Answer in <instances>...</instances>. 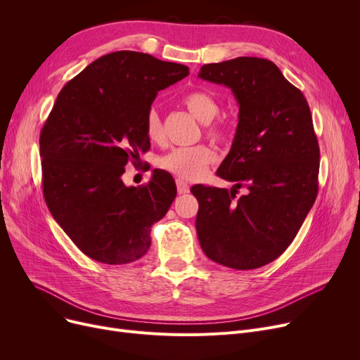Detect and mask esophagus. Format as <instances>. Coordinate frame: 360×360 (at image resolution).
Instances as JSON below:
<instances>
[{
	"instance_id": "1",
	"label": "esophagus",
	"mask_w": 360,
	"mask_h": 360,
	"mask_svg": "<svg viewBox=\"0 0 360 360\" xmlns=\"http://www.w3.org/2000/svg\"><path fill=\"white\" fill-rule=\"evenodd\" d=\"M176 188H178V194H186L188 191H190V185L179 178L176 179Z\"/></svg>"
}]
</instances>
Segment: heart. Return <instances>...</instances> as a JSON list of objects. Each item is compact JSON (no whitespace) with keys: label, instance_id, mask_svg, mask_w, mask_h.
Here are the masks:
<instances>
[{"label":"heart","instance_id":"b5f03b06","mask_svg":"<svg viewBox=\"0 0 360 360\" xmlns=\"http://www.w3.org/2000/svg\"><path fill=\"white\" fill-rule=\"evenodd\" d=\"M182 103L193 115L204 122L205 134L213 140H223L228 134L223 121L214 120L220 110V105L212 93L204 90H193L182 98ZM146 136L150 141L163 140V124L159 112L150 109L146 117ZM216 160V151L207 144L188 147H175L159 159V166L179 179L195 181L204 176L205 170Z\"/></svg>","mask_w":360,"mask_h":360}]
</instances>
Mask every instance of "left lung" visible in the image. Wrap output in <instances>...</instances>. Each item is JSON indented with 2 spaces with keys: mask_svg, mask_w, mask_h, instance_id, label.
I'll use <instances>...</instances> for the list:
<instances>
[{
  "mask_svg": "<svg viewBox=\"0 0 360 360\" xmlns=\"http://www.w3.org/2000/svg\"><path fill=\"white\" fill-rule=\"evenodd\" d=\"M198 77L229 87L239 122L217 175L226 188L194 185L204 254L235 270L278 258L297 235L318 194L319 146L309 105L278 67L257 56L205 64ZM245 186L247 196L236 198Z\"/></svg>",
  "mask_w": 360,
  "mask_h": 360,
  "instance_id": "obj_1",
  "label": "left lung"
}]
</instances>
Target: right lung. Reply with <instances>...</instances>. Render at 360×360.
Masks as SVG:
<instances>
[{
  "label": "right lung",
  "mask_w": 360,
  "mask_h": 360,
  "mask_svg": "<svg viewBox=\"0 0 360 360\" xmlns=\"http://www.w3.org/2000/svg\"><path fill=\"white\" fill-rule=\"evenodd\" d=\"M190 68L134 51L101 56L71 79L41 131L42 188L52 217L77 248L110 266L141 258L151 224L176 197L169 172L140 186L121 176L150 148L146 117L158 91Z\"/></svg>",
  "instance_id": "add662e5"
}]
</instances>
